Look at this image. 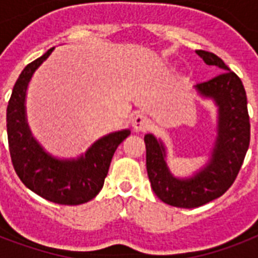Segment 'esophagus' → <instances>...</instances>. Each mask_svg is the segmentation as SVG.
<instances>
[{
  "label": "esophagus",
  "instance_id": "1",
  "mask_svg": "<svg viewBox=\"0 0 258 258\" xmlns=\"http://www.w3.org/2000/svg\"><path fill=\"white\" fill-rule=\"evenodd\" d=\"M150 123L151 121L145 113H138L137 116H134L133 119V128L135 131H145L150 127Z\"/></svg>",
  "mask_w": 258,
  "mask_h": 258
}]
</instances>
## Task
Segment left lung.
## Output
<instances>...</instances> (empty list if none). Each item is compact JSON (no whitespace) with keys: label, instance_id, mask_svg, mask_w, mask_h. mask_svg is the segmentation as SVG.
Returning <instances> with one entry per match:
<instances>
[{"label":"left lung","instance_id":"left-lung-1","mask_svg":"<svg viewBox=\"0 0 258 258\" xmlns=\"http://www.w3.org/2000/svg\"><path fill=\"white\" fill-rule=\"evenodd\" d=\"M218 74L194 86L197 95L217 107V135L208 162L190 176H175L167 165L165 143L146 134V166L154 192L165 204L191 209L221 197L236 179L250 142L248 101L242 82L214 53L196 50Z\"/></svg>","mask_w":258,"mask_h":258}]
</instances>
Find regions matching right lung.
Listing matches in <instances>:
<instances>
[{"label":"right lung","instance_id":"obj_1","mask_svg":"<svg viewBox=\"0 0 258 258\" xmlns=\"http://www.w3.org/2000/svg\"><path fill=\"white\" fill-rule=\"evenodd\" d=\"M53 49L28 64L14 84L6 109L10 157L18 178L37 196L60 205L86 204L99 194L117 146L131 131L107 134L76 158L54 157L42 147L28 124L26 92L34 72Z\"/></svg>","mask_w":258,"mask_h":258}]
</instances>
